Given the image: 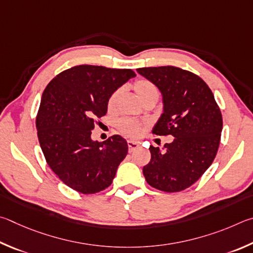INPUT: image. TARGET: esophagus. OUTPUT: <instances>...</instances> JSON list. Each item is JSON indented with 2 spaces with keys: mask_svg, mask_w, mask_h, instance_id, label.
<instances>
[{
  "mask_svg": "<svg viewBox=\"0 0 253 253\" xmlns=\"http://www.w3.org/2000/svg\"><path fill=\"white\" fill-rule=\"evenodd\" d=\"M127 147H129V152H132L134 151L135 149L139 148V143L134 142V141H127Z\"/></svg>",
  "mask_w": 253,
  "mask_h": 253,
  "instance_id": "1",
  "label": "esophagus"
}]
</instances>
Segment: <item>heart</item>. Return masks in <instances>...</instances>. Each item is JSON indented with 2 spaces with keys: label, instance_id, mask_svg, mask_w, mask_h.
I'll return each mask as SVG.
<instances>
[{
  "label": "heart",
  "instance_id": "1",
  "mask_svg": "<svg viewBox=\"0 0 253 253\" xmlns=\"http://www.w3.org/2000/svg\"><path fill=\"white\" fill-rule=\"evenodd\" d=\"M133 87L136 95L139 96V99L142 102L150 99V97L158 96V88L156 85H154V83H152L150 80H147V79L136 80L134 82ZM120 94H121V88H118V90H115L112 94L109 96L108 104H106L109 111L114 110ZM118 127L120 129V131L123 132L124 134L132 136V138H138V136L142 134V131H143L142 124L132 119L120 120L118 122Z\"/></svg>",
  "mask_w": 253,
  "mask_h": 253
}]
</instances>
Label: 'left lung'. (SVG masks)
I'll use <instances>...</instances> for the list:
<instances>
[{"mask_svg":"<svg viewBox=\"0 0 253 253\" xmlns=\"http://www.w3.org/2000/svg\"><path fill=\"white\" fill-rule=\"evenodd\" d=\"M163 99V113L153 127L157 135H173L165 149L150 147L143 174L151 187L179 192L197 182L213 162L220 144L222 115L203 80L176 66L140 68Z\"/></svg>","mask_w":253,"mask_h":253,"instance_id":"1","label":"left lung"}]
</instances>
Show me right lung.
<instances>
[{"label": "right lung", "mask_w": 253, "mask_h": 253, "mask_svg": "<svg viewBox=\"0 0 253 253\" xmlns=\"http://www.w3.org/2000/svg\"><path fill=\"white\" fill-rule=\"evenodd\" d=\"M130 69L77 65L57 74L44 90L37 115L40 145L62 182L83 194L110 187L127 154L122 136L91 139L94 121L108 111V99L134 78Z\"/></svg>", "instance_id": "obj_1"}]
</instances>
